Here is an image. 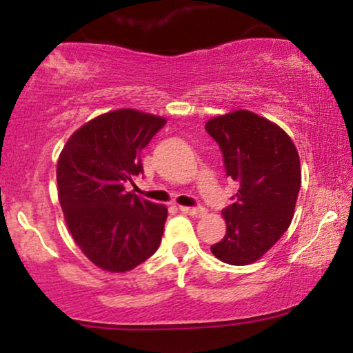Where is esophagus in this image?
<instances>
[{
  "instance_id": "1",
  "label": "esophagus",
  "mask_w": 353,
  "mask_h": 353,
  "mask_svg": "<svg viewBox=\"0 0 353 353\" xmlns=\"http://www.w3.org/2000/svg\"><path fill=\"white\" fill-rule=\"evenodd\" d=\"M179 210L182 214H188V216H194V217H204L205 216L204 208H185V205H181Z\"/></svg>"
}]
</instances>
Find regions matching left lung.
<instances>
[{"label":"left lung","mask_w":353,"mask_h":353,"mask_svg":"<svg viewBox=\"0 0 353 353\" xmlns=\"http://www.w3.org/2000/svg\"><path fill=\"white\" fill-rule=\"evenodd\" d=\"M219 144L229 179L239 190L224 208L228 230L210 250L230 265L261 259L289 229L301 190V161L289 136L250 111H234L205 124Z\"/></svg>","instance_id":"1"}]
</instances>
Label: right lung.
<instances>
[{"label":"right lung","mask_w":353,"mask_h":353,"mask_svg":"<svg viewBox=\"0 0 353 353\" xmlns=\"http://www.w3.org/2000/svg\"><path fill=\"white\" fill-rule=\"evenodd\" d=\"M165 119L119 109L89 121L63 148L56 179L68 229L84 255L109 272H125L156 252L168 209L125 185L143 174L141 152Z\"/></svg>","instance_id":"obj_1"}]
</instances>
